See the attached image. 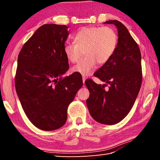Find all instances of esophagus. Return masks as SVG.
I'll list each match as a JSON object with an SVG mask.
<instances>
[{"label":"esophagus","instance_id":"1","mask_svg":"<svg viewBox=\"0 0 160 160\" xmlns=\"http://www.w3.org/2000/svg\"><path fill=\"white\" fill-rule=\"evenodd\" d=\"M85 80H86V78H85V76H82V82H83V84H85Z\"/></svg>","mask_w":160,"mask_h":160}]
</instances>
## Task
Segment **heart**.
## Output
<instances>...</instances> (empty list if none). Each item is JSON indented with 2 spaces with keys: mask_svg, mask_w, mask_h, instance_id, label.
<instances>
[{
  "mask_svg": "<svg viewBox=\"0 0 160 160\" xmlns=\"http://www.w3.org/2000/svg\"><path fill=\"white\" fill-rule=\"evenodd\" d=\"M74 42H68L63 51L70 63H75L85 56L71 68L72 72L90 75L99 64L109 61L115 53L118 45V35L109 27H85L74 35Z\"/></svg>",
  "mask_w": 160,
  "mask_h": 160,
  "instance_id": "obj_1",
  "label": "heart"
}]
</instances>
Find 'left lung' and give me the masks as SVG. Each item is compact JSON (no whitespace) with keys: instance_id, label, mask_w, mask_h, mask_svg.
<instances>
[{"instance_id":"obj_1","label":"left lung","mask_w":160,"mask_h":160,"mask_svg":"<svg viewBox=\"0 0 160 160\" xmlns=\"http://www.w3.org/2000/svg\"><path fill=\"white\" fill-rule=\"evenodd\" d=\"M118 29V45L110 60L94 73L100 80L110 84L98 85L88 79L85 85L90 91L87 106L92 117L106 125L118 123L133 106L142 83L141 53L138 45L127 28L118 20H109Z\"/></svg>"}]
</instances>
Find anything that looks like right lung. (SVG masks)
<instances>
[{
	"label": "right lung",
	"instance_id": "add662e5",
	"mask_svg": "<svg viewBox=\"0 0 160 160\" xmlns=\"http://www.w3.org/2000/svg\"><path fill=\"white\" fill-rule=\"evenodd\" d=\"M66 25L40 27L22 48L18 58L15 84L22 107L37 128L51 131L63 126L67 109L82 86L69 69L63 48L68 36Z\"/></svg>",
	"mask_w": 160,
	"mask_h": 160
}]
</instances>
